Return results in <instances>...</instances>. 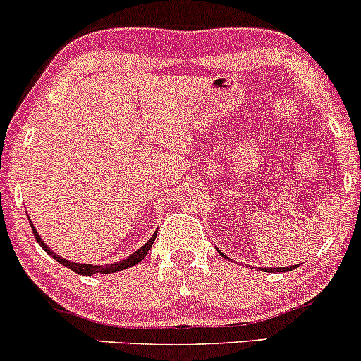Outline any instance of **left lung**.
<instances>
[{
  "label": "left lung",
  "mask_w": 361,
  "mask_h": 361,
  "mask_svg": "<svg viewBox=\"0 0 361 361\" xmlns=\"http://www.w3.org/2000/svg\"><path fill=\"white\" fill-rule=\"evenodd\" d=\"M220 254H222V252H220ZM224 255V254H222ZM225 259H227V255H224ZM298 266H288V267H264L262 271L264 272H289V271H293V269H296Z\"/></svg>",
  "instance_id": "left-lung-1"
}]
</instances>
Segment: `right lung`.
Segmentation results:
<instances>
[{
	"label": "right lung",
	"mask_w": 361,
	"mask_h": 361,
	"mask_svg": "<svg viewBox=\"0 0 361 361\" xmlns=\"http://www.w3.org/2000/svg\"><path fill=\"white\" fill-rule=\"evenodd\" d=\"M30 227H32V230H33V235H35V238H37V242L40 244V247L47 252V254L51 255V257H54L56 262H60L65 267L72 269L73 272H77V274H80V276H94V274H97V272H101V274H111V272H119V271H124V269H128V267L136 266V264H139L142 259L146 257L147 250L151 249V245H153V242L156 238V232H154L153 237H151L149 240H147L146 244L141 247V249H137L136 252H134V254L129 255L128 259L121 260V262L107 264V266H94V264H77V262H72V260H65L63 257H60V255H56L55 252L50 250V247L42 240V237L38 235L37 228H35L32 220H30Z\"/></svg>",
	"instance_id": "obj_1"
}]
</instances>
